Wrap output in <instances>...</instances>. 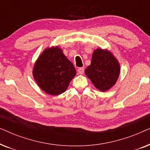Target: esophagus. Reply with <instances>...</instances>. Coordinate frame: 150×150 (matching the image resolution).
Masks as SVG:
<instances>
[{
    "mask_svg": "<svg viewBox=\"0 0 150 150\" xmlns=\"http://www.w3.org/2000/svg\"><path fill=\"white\" fill-rule=\"evenodd\" d=\"M84 71H85V69H84V67H80V68L78 69V73H79V74H83Z\"/></svg>",
    "mask_w": 150,
    "mask_h": 150,
    "instance_id": "obj_1",
    "label": "esophagus"
}]
</instances>
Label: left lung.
<instances>
[{
  "instance_id": "left-lung-1",
  "label": "left lung",
  "mask_w": 150,
  "mask_h": 150,
  "mask_svg": "<svg viewBox=\"0 0 150 150\" xmlns=\"http://www.w3.org/2000/svg\"><path fill=\"white\" fill-rule=\"evenodd\" d=\"M85 72L98 89L105 91L115 84L120 75V65L111 52L98 48L93 52L91 65Z\"/></svg>"
}]
</instances>
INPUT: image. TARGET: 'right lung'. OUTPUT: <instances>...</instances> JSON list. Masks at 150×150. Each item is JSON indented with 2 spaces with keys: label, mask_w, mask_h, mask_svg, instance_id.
Returning a JSON list of instances; mask_svg holds the SVG:
<instances>
[{
  "label": "right lung",
  "mask_w": 150,
  "mask_h": 150,
  "mask_svg": "<svg viewBox=\"0 0 150 150\" xmlns=\"http://www.w3.org/2000/svg\"><path fill=\"white\" fill-rule=\"evenodd\" d=\"M33 74L43 91L57 96L65 91L76 71L61 48L52 47L46 49L39 57Z\"/></svg>",
  "instance_id": "1"
}]
</instances>
